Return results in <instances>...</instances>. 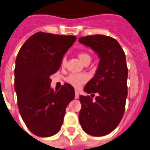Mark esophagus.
<instances>
[{"label": "esophagus", "mask_w": 150, "mask_h": 150, "mask_svg": "<svg viewBox=\"0 0 150 150\" xmlns=\"http://www.w3.org/2000/svg\"><path fill=\"white\" fill-rule=\"evenodd\" d=\"M79 92L78 91H75V99H77V98H79Z\"/></svg>", "instance_id": "34e87169"}]
</instances>
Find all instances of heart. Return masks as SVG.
<instances>
[{"mask_svg": "<svg viewBox=\"0 0 150 150\" xmlns=\"http://www.w3.org/2000/svg\"><path fill=\"white\" fill-rule=\"evenodd\" d=\"M79 58L83 63H84L86 60H91V55L85 52L79 53ZM65 63H66V59L64 58L63 60H62V65H64ZM88 79H89V76L86 74H84V73H81V74L73 73V74H71L67 78V83L71 84L74 87H75V88H80L84 83H86Z\"/></svg>", "mask_w": 150, "mask_h": 150, "instance_id": "heart-1", "label": "heart"}]
</instances>
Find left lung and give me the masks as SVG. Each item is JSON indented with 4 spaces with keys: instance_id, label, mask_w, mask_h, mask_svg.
Returning a JSON list of instances; mask_svg holds the SVG:
<instances>
[{
    "instance_id": "8db88e82",
    "label": "left lung",
    "mask_w": 150,
    "mask_h": 150,
    "mask_svg": "<svg viewBox=\"0 0 150 150\" xmlns=\"http://www.w3.org/2000/svg\"><path fill=\"white\" fill-rule=\"evenodd\" d=\"M79 42L90 47L100 58L95 76L86 84L87 94L97 93L94 101L89 95L79 96L82 108L79 119L86 134L100 137L111 133L125 111L128 68L126 55L115 39L104 35H86Z\"/></svg>"
}]
</instances>
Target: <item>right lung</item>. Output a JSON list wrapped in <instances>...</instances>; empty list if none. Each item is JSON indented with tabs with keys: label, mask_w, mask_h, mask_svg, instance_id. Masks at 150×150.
Returning <instances> with one entry per match:
<instances>
[{
	"label": "right lung",
	"mask_w": 150,
	"mask_h": 150,
	"mask_svg": "<svg viewBox=\"0 0 150 150\" xmlns=\"http://www.w3.org/2000/svg\"><path fill=\"white\" fill-rule=\"evenodd\" d=\"M75 35L36 33L25 41L16 59L15 91L22 119L39 137H50L60 129L66 107L75 98V89L64 83L54 91L50 76L59 68Z\"/></svg>",
	"instance_id": "obj_1"
}]
</instances>
